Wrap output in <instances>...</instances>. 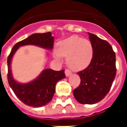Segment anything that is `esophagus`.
<instances>
[{
  "label": "esophagus",
  "instance_id": "34e87169",
  "mask_svg": "<svg viewBox=\"0 0 127 127\" xmlns=\"http://www.w3.org/2000/svg\"><path fill=\"white\" fill-rule=\"evenodd\" d=\"M65 76H67V77H69V76H70V75L72 74V72L70 70H68V69H66V70H65Z\"/></svg>",
  "mask_w": 127,
  "mask_h": 127
}]
</instances>
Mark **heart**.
<instances>
[{
	"label": "heart",
	"instance_id": "b5f03b06",
	"mask_svg": "<svg viewBox=\"0 0 127 127\" xmlns=\"http://www.w3.org/2000/svg\"><path fill=\"white\" fill-rule=\"evenodd\" d=\"M67 57V64L72 70L79 71L90 64L94 57V47L89 40L72 35L59 42L54 51V57L58 60Z\"/></svg>",
	"mask_w": 127,
	"mask_h": 127
}]
</instances>
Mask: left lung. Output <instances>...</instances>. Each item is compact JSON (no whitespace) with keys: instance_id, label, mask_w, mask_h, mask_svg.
<instances>
[{"instance_id":"obj_1","label":"left lung","mask_w":127,"mask_h":127,"mask_svg":"<svg viewBox=\"0 0 127 127\" xmlns=\"http://www.w3.org/2000/svg\"><path fill=\"white\" fill-rule=\"evenodd\" d=\"M94 47V57L86 69L77 72L81 83L73 91L77 101L94 104L108 94L116 77V55L108 42L88 32Z\"/></svg>"}]
</instances>
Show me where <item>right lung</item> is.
I'll return each instance as SVG.
<instances>
[{
	"instance_id": "right-lung-1",
	"label": "right lung",
	"mask_w": 127,
	"mask_h": 127,
	"mask_svg": "<svg viewBox=\"0 0 127 127\" xmlns=\"http://www.w3.org/2000/svg\"><path fill=\"white\" fill-rule=\"evenodd\" d=\"M54 37L51 32L33 33L13 46L7 58V80L9 86L16 96L26 105L40 107L46 105L52 100L58 81L65 77L64 70L55 71L51 69L43 70L35 79L27 83H20L13 78L11 62L16 51L21 46L34 45L48 50L53 48Z\"/></svg>"
}]
</instances>
